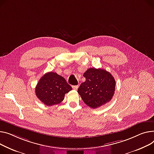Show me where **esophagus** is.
Returning <instances> with one entry per match:
<instances>
[{
  "label": "esophagus",
  "mask_w": 154,
  "mask_h": 154,
  "mask_svg": "<svg viewBox=\"0 0 154 154\" xmlns=\"http://www.w3.org/2000/svg\"><path fill=\"white\" fill-rule=\"evenodd\" d=\"M79 88V85H73L72 86V88L74 90H77Z\"/></svg>",
  "instance_id": "obj_1"
}]
</instances>
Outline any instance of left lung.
<instances>
[{
    "label": "left lung",
    "mask_w": 154,
    "mask_h": 154,
    "mask_svg": "<svg viewBox=\"0 0 154 154\" xmlns=\"http://www.w3.org/2000/svg\"><path fill=\"white\" fill-rule=\"evenodd\" d=\"M86 80L78 88V93L84 103L91 108L107 103L114 95L116 82L106 70L90 68L84 73Z\"/></svg>",
    "instance_id": "obj_1"
}]
</instances>
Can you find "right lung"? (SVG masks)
<instances>
[{"mask_svg":"<svg viewBox=\"0 0 154 154\" xmlns=\"http://www.w3.org/2000/svg\"><path fill=\"white\" fill-rule=\"evenodd\" d=\"M72 89L64 77L56 72H49L39 79L35 93L45 105L53 106L60 103L64 99L65 94Z\"/></svg>","mask_w":154,"mask_h":154,"instance_id":"right-lung-1","label":"right lung"}]
</instances>
